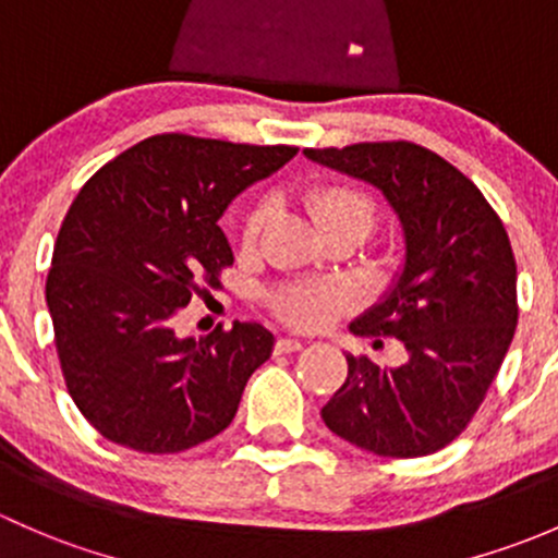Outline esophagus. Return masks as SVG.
<instances>
[{"label": "esophagus", "instance_id": "1", "mask_svg": "<svg viewBox=\"0 0 558 558\" xmlns=\"http://www.w3.org/2000/svg\"><path fill=\"white\" fill-rule=\"evenodd\" d=\"M301 349H303V341H298V338H290V336L277 338V352L279 354H292V352H301Z\"/></svg>", "mask_w": 558, "mask_h": 558}]
</instances>
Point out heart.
<instances>
[{
	"label": "heart",
	"mask_w": 558,
	"mask_h": 558,
	"mask_svg": "<svg viewBox=\"0 0 558 558\" xmlns=\"http://www.w3.org/2000/svg\"><path fill=\"white\" fill-rule=\"evenodd\" d=\"M303 201L325 233L338 231V228H352L365 239L378 220V204L363 187L336 185V182L317 185L306 193ZM268 220H271V204L257 201L246 215L244 228H241V241H244L246 250L257 244ZM268 303L279 319L303 327V330H314V327L327 325L349 306V292L341 284H330V281H287V284L271 290Z\"/></svg>",
	"instance_id": "b5f03b06"
}]
</instances>
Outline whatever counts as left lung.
Segmentation results:
<instances>
[{
	"label": "left lung",
	"instance_id": "8db88e82",
	"mask_svg": "<svg viewBox=\"0 0 558 558\" xmlns=\"http://www.w3.org/2000/svg\"><path fill=\"white\" fill-rule=\"evenodd\" d=\"M303 153L376 185L405 239L403 274L349 327L398 338L408 360L381 367L347 354V381L322 418L338 438L378 457L440 451L484 403L519 322L515 257L502 220L457 166L413 142Z\"/></svg>",
	"mask_w": 558,
	"mask_h": 558
}]
</instances>
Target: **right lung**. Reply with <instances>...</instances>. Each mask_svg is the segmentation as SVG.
<instances>
[{
	"instance_id": "add662e5",
	"label": "right lung",
	"mask_w": 558,
	"mask_h": 558,
	"mask_svg": "<svg viewBox=\"0 0 558 558\" xmlns=\"http://www.w3.org/2000/svg\"><path fill=\"white\" fill-rule=\"evenodd\" d=\"M295 153L158 134L101 166L72 201L45 298L69 395L107 440L177 453L233 422L274 332L233 322L195 341L177 336L174 319L233 266L217 226L228 204Z\"/></svg>"
}]
</instances>
